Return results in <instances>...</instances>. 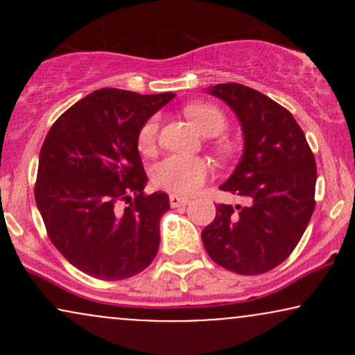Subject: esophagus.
I'll return each mask as SVG.
<instances>
[{"instance_id":"esophagus-1","label":"esophagus","mask_w":355,"mask_h":355,"mask_svg":"<svg viewBox=\"0 0 355 355\" xmlns=\"http://www.w3.org/2000/svg\"><path fill=\"white\" fill-rule=\"evenodd\" d=\"M189 202L190 198L183 197V195H170V205H172L173 209H177V207H185Z\"/></svg>"}]
</instances>
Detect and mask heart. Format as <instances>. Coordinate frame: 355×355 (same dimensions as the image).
<instances>
[{"label": "heart", "instance_id": "1", "mask_svg": "<svg viewBox=\"0 0 355 355\" xmlns=\"http://www.w3.org/2000/svg\"><path fill=\"white\" fill-rule=\"evenodd\" d=\"M185 115L193 121L198 132L205 137H217L227 128V118L217 107L210 103H190L185 107ZM158 138V116L146 120L138 133V150L141 153H152ZM222 153L230 152V145L218 141ZM211 166L202 157H183V155H168L153 166L152 178L158 189L173 193H191L200 189L209 178Z\"/></svg>", "mask_w": 355, "mask_h": 355}]
</instances>
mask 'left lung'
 Returning <instances> with one entry per match:
<instances>
[{
    "label": "left lung",
    "mask_w": 355,
    "mask_h": 355,
    "mask_svg": "<svg viewBox=\"0 0 355 355\" xmlns=\"http://www.w3.org/2000/svg\"><path fill=\"white\" fill-rule=\"evenodd\" d=\"M237 115L243 155L220 190L245 205L215 207L202 232L215 263L240 275H259L280 266L302 239L315 209V158L292 113L263 93L240 83L209 89Z\"/></svg>",
    "instance_id": "left-lung-1"
}]
</instances>
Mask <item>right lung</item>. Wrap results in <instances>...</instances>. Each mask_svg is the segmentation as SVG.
Here are the masks:
<instances>
[{
  "label": "right lung",
  "instance_id": "1",
  "mask_svg": "<svg viewBox=\"0 0 355 355\" xmlns=\"http://www.w3.org/2000/svg\"><path fill=\"white\" fill-rule=\"evenodd\" d=\"M173 96L96 89L68 108L44 138L36 205L53 245L95 279H128L157 255L170 202L164 191L145 195L138 133ZM121 201L129 203L125 209Z\"/></svg>",
  "mask_w": 355,
  "mask_h": 355
}]
</instances>
